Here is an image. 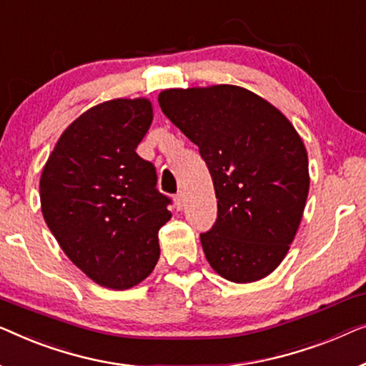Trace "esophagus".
<instances>
[{
    "label": "esophagus",
    "instance_id": "obj_1",
    "mask_svg": "<svg viewBox=\"0 0 366 366\" xmlns=\"http://www.w3.org/2000/svg\"><path fill=\"white\" fill-rule=\"evenodd\" d=\"M184 204H185V195H184L182 190H181V192H177L176 195H174V205H176L177 210H182Z\"/></svg>",
    "mask_w": 366,
    "mask_h": 366
}]
</instances>
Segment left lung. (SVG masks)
I'll return each mask as SVG.
<instances>
[{
  "label": "left lung",
  "mask_w": 366,
  "mask_h": 366,
  "mask_svg": "<svg viewBox=\"0 0 366 366\" xmlns=\"http://www.w3.org/2000/svg\"><path fill=\"white\" fill-rule=\"evenodd\" d=\"M159 106L199 147L212 177L217 220L200 234L210 267L235 284L272 274L295 239L310 187L295 127L264 97L232 84L166 89Z\"/></svg>",
  "instance_id": "left-lung-1"
}]
</instances>
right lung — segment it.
I'll return each mask as SVG.
<instances>
[{"instance_id":"add662e5","label":"right lung","mask_w":366,"mask_h":366,"mask_svg":"<svg viewBox=\"0 0 366 366\" xmlns=\"http://www.w3.org/2000/svg\"><path fill=\"white\" fill-rule=\"evenodd\" d=\"M152 122L149 99H111L61 134L39 181L41 210L69 260L97 285L126 290L159 260L171 199L136 149Z\"/></svg>"}]
</instances>
